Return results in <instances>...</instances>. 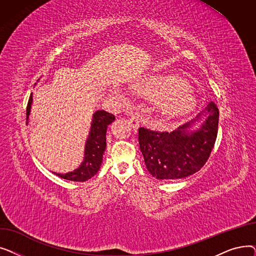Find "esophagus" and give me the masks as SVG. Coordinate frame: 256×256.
<instances>
[{
  "instance_id": "1",
  "label": "esophagus",
  "mask_w": 256,
  "mask_h": 256,
  "mask_svg": "<svg viewBox=\"0 0 256 256\" xmlns=\"http://www.w3.org/2000/svg\"><path fill=\"white\" fill-rule=\"evenodd\" d=\"M128 120H130V124L132 128L134 130H138V128H139V124H140L138 117H136V116H130Z\"/></svg>"
}]
</instances>
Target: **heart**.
<instances>
[{"label":"heart","mask_w":256,"mask_h":256,"mask_svg":"<svg viewBox=\"0 0 256 256\" xmlns=\"http://www.w3.org/2000/svg\"><path fill=\"white\" fill-rule=\"evenodd\" d=\"M138 89L154 96L156 110L168 118L189 114L196 106V96L184 80L178 76H150L142 80Z\"/></svg>","instance_id":"heart-1"}]
</instances>
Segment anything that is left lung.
Here are the masks:
<instances>
[{"mask_svg":"<svg viewBox=\"0 0 256 256\" xmlns=\"http://www.w3.org/2000/svg\"><path fill=\"white\" fill-rule=\"evenodd\" d=\"M202 116L206 120L195 132L187 128ZM219 109L210 102L206 111L196 119L178 126L173 132L139 128L140 150L145 165L156 180L184 178L197 172L208 160L217 139Z\"/></svg>","mask_w":256,"mask_h":256,"instance_id":"left-lung-1","label":"left lung"}]
</instances>
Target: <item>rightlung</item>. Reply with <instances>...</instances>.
<instances>
[{
	"mask_svg": "<svg viewBox=\"0 0 256 256\" xmlns=\"http://www.w3.org/2000/svg\"><path fill=\"white\" fill-rule=\"evenodd\" d=\"M32 104V96L29 98L28 106H26V120L29 118ZM115 120L113 114L108 113L104 110L96 111L93 114L91 130L85 146V156L80 167L72 172L59 174L56 173L61 178L68 180L72 182H86L92 176H96L100 168L102 162V156L106 146V128Z\"/></svg>",
	"mask_w": 256,
	"mask_h": 256,
	"instance_id": "obj_1",
	"label": "right lung"
}]
</instances>
